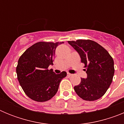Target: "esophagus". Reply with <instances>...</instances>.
I'll use <instances>...</instances> for the list:
<instances>
[{"mask_svg": "<svg viewBox=\"0 0 124 124\" xmlns=\"http://www.w3.org/2000/svg\"><path fill=\"white\" fill-rule=\"evenodd\" d=\"M67 74H68V77H70V76H72L71 74H70V73H68Z\"/></svg>", "mask_w": 124, "mask_h": 124, "instance_id": "34e87169", "label": "esophagus"}]
</instances>
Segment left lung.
<instances>
[{"instance_id":"obj_1","label":"left lung","mask_w":124,"mask_h":124,"mask_svg":"<svg viewBox=\"0 0 124 124\" xmlns=\"http://www.w3.org/2000/svg\"><path fill=\"white\" fill-rule=\"evenodd\" d=\"M79 54L84 64L87 77L81 78L74 89L81 98L93 101L104 95L112 83L114 74V60L108 51L96 41L91 40L68 41Z\"/></svg>"}]
</instances>
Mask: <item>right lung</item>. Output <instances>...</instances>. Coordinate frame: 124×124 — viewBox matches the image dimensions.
Instances as JSON below:
<instances>
[{"label":"right lung","mask_w":124,"mask_h":124,"mask_svg":"<svg viewBox=\"0 0 124 124\" xmlns=\"http://www.w3.org/2000/svg\"><path fill=\"white\" fill-rule=\"evenodd\" d=\"M64 42L40 41L29 47L20 57L16 68L17 79L24 93L37 102H45L58 91L65 71L55 74L48 66L53 64L56 47Z\"/></svg>","instance_id":"add662e5"}]
</instances>
